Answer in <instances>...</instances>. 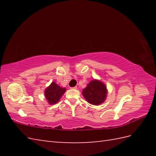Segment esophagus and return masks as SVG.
<instances>
[{
	"label": "esophagus",
	"mask_w": 156,
	"mask_h": 156,
	"mask_svg": "<svg viewBox=\"0 0 156 156\" xmlns=\"http://www.w3.org/2000/svg\"><path fill=\"white\" fill-rule=\"evenodd\" d=\"M70 88H71V89H77V87H71Z\"/></svg>",
	"instance_id": "1"
}]
</instances>
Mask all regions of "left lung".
Instances as JSON below:
<instances>
[{"mask_svg": "<svg viewBox=\"0 0 156 156\" xmlns=\"http://www.w3.org/2000/svg\"><path fill=\"white\" fill-rule=\"evenodd\" d=\"M108 90L104 82L94 79L82 90V95L88 103L93 105H100L105 101Z\"/></svg>", "mask_w": 156, "mask_h": 156, "instance_id": "obj_1", "label": "left lung"}]
</instances>
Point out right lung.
<instances>
[{"instance_id": "add662e5", "label": "right lung", "mask_w": 156, "mask_h": 156, "mask_svg": "<svg viewBox=\"0 0 156 156\" xmlns=\"http://www.w3.org/2000/svg\"><path fill=\"white\" fill-rule=\"evenodd\" d=\"M66 91V88L59 87L55 82H52L51 84L45 88L44 95L49 105H55L60 100Z\"/></svg>"}]
</instances>
